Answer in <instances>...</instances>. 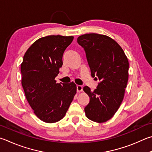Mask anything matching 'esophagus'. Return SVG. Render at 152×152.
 I'll return each instance as SVG.
<instances>
[{"label":"esophagus","mask_w":152,"mask_h":152,"mask_svg":"<svg viewBox=\"0 0 152 152\" xmlns=\"http://www.w3.org/2000/svg\"><path fill=\"white\" fill-rule=\"evenodd\" d=\"M76 90H77V92H80L83 90V87L82 86L80 85H77L76 86Z\"/></svg>","instance_id":"obj_1"}]
</instances>
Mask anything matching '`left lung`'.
I'll return each instance as SVG.
<instances>
[{
  "label": "left lung",
  "instance_id": "obj_1",
  "mask_svg": "<svg viewBox=\"0 0 152 152\" xmlns=\"http://www.w3.org/2000/svg\"><path fill=\"white\" fill-rule=\"evenodd\" d=\"M77 42L84 49L91 76L100 80L93 92L87 86L83 88L90 97L84 108L86 115L93 122H107L124 99L128 80V60L121 46L107 36L86 34L80 36Z\"/></svg>",
  "mask_w": 152,
  "mask_h": 152
}]
</instances>
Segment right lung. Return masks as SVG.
<instances>
[{
	"label": "right lung",
	"instance_id": "add662e5",
	"mask_svg": "<svg viewBox=\"0 0 152 152\" xmlns=\"http://www.w3.org/2000/svg\"><path fill=\"white\" fill-rule=\"evenodd\" d=\"M73 37L50 35L32 44L21 64L22 86L35 115L43 122H58L66 113L76 94V85L56 83L63 64L62 56Z\"/></svg>",
	"mask_w": 152,
	"mask_h": 152
}]
</instances>
